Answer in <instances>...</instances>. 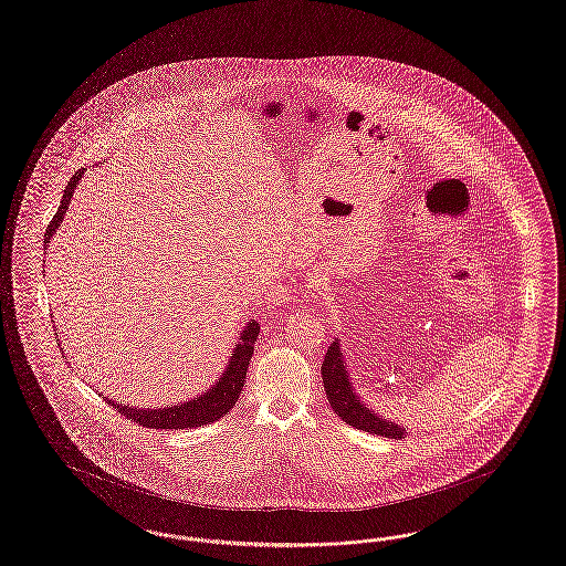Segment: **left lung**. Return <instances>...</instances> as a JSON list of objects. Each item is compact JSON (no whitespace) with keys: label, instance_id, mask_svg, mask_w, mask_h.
I'll use <instances>...</instances> for the list:
<instances>
[{"label":"left lung","instance_id":"left-lung-1","mask_svg":"<svg viewBox=\"0 0 566 566\" xmlns=\"http://www.w3.org/2000/svg\"><path fill=\"white\" fill-rule=\"evenodd\" d=\"M322 381H324L328 405L347 426H352L356 430L385 436V438H396V440L407 436L408 428H402V426L385 419L381 415H377L373 408L366 407L360 400V396L356 394V387L349 379L345 360H343L339 339L331 343V347L324 356Z\"/></svg>","mask_w":566,"mask_h":566}]
</instances>
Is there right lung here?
I'll return each mask as SVG.
<instances>
[{
	"mask_svg": "<svg viewBox=\"0 0 566 566\" xmlns=\"http://www.w3.org/2000/svg\"><path fill=\"white\" fill-rule=\"evenodd\" d=\"M84 168L77 170L71 179H69L65 193L61 206L56 210V214L52 217L50 226L45 229L44 247L50 244V238L54 235V231L61 227L65 212H67L69 203L73 198V191L77 187V182L82 181ZM259 322L250 319L249 324L244 326V331L240 333V340L233 347V354L229 356L223 375L217 379V384L212 385L210 389H206L202 396L191 398V400H182L181 405L177 407L164 408H138L126 407L122 402H114L107 400L112 407L122 412L128 419H135L138 426L143 428H158V430H185V428H202L206 423L219 421L221 417H226L231 408L235 407L242 389H244V381H247V370H249L250 358L254 352V340L259 337Z\"/></svg>",
	"mask_w": 566,
	"mask_h": 566,
	"instance_id": "right-lung-1",
	"label": "right lung"
}]
</instances>
